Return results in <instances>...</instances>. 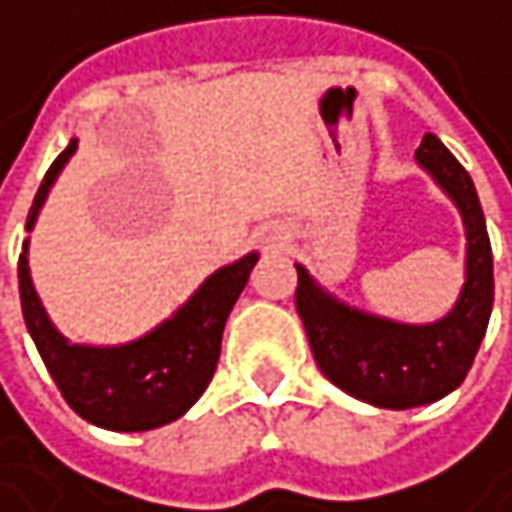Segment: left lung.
<instances>
[{
  "mask_svg": "<svg viewBox=\"0 0 512 512\" xmlns=\"http://www.w3.org/2000/svg\"><path fill=\"white\" fill-rule=\"evenodd\" d=\"M418 162L454 198L465 222V287L454 311L430 326H406L361 314L323 293L296 266V311L305 323L317 367L347 394L379 409H412L451 394L480 350L492 314V246L477 189L433 133L415 151Z\"/></svg>",
  "mask_w": 512,
  "mask_h": 512,
  "instance_id": "left-lung-1",
  "label": "left lung"
}]
</instances>
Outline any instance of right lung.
I'll return each mask as SVG.
<instances>
[{"label": "right lung", "instance_id": "right-lung-1", "mask_svg": "<svg viewBox=\"0 0 512 512\" xmlns=\"http://www.w3.org/2000/svg\"><path fill=\"white\" fill-rule=\"evenodd\" d=\"M73 151L76 139L55 156L50 171L44 174V183L26 219V231H32L52 180ZM255 263L257 255L252 252L213 272L171 320L133 344L82 347L67 344L44 314L29 278V260L23 246L17 263L23 320L61 397L79 418L103 430L142 433L177 421L210 385L219 364L225 320L240 299Z\"/></svg>", "mask_w": 512, "mask_h": 512}]
</instances>
